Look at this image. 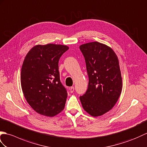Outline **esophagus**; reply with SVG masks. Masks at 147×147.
Masks as SVG:
<instances>
[{
    "mask_svg": "<svg viewBox=\"0 0 147 147\" xmlns=\"http://www.w3.org/2000/svg\"><path fill=\"white\" fill-rule=\"evenodd\" d=\"M69 90H70V93H72V92H74V87H70Z\"/></svg>",
    "mask_w": 147,
    "mask_h": 147,
    "instance_id": "obj_1",
    "label": "esophagus"
}]
</instances>
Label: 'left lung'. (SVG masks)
Masks as SVG:
<instances>
[{"instance_id": "obj_1", "label": "left lung", "mask_w": 147, "mask_h": 147, "mask_svg": "<svg viewBox=\"0 0 147 147\" xmlns=\"http://www.w3.org/2000/svg\"><path fill=\"white\" fill-rule=\"evenodd\" d=\"M89 76L86 94L80 97L84 109L94 117L100 116L115 106L122 90L118 58L106 45L94 41L81 45Z\"/></svg>"}]
</instances>
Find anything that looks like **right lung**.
<instances>
[{"label": "right lung", "mask_w": 147, "mask_h": 147, "mask_svg": "<svg viewBox=\"0 0 147 147\" xmlns=\"http://www.w3.org/2000/svg\"><path fill=\"white\" fill-rule=\"evenodd\" d=\"M66 45L47 44L32 47L22 65L21 84L25 99L36 112L53 117L63 111L67 92L61 84L58 61Z\"/></svg>", "instance_id": "obj_1"}]
</instances>
